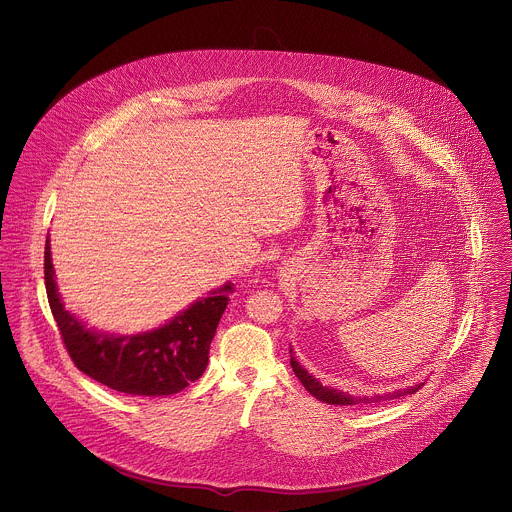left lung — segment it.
I'll use <instances>...</instances> for the list:
<instances>
[{
	"label": "left lung",
	"mask_w": 512,
	"mask_h": 512,
	"mask_svg": "<svg viewBox=\"0 0 512 512\" xmlns=\"http://www.w3.org/2000/svg\"><path fill=\"white\" fill-rule=\"evenodd\" d=\"M294 353H296V351H294V349H292V345H290V365H292V369H294L296 377L302 381V385L308 389V393H312L316 399H320V401H324V403H328V405H361V403H379V401H387V399H397V397H401V395H411V393L419 391V389H421V385H425V381H423V383H415V385L405 387V389H397V391H393V393L371 395V397H367V395H349V393L340 391V389H334V387H326V385H322V383H320V379H316L312 373H308V371L300 365V361L296 359V355H294Z\"/></svg>",
	"instance_id": "left-lung-1"
}]
</instances>
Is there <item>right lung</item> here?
Listing matches in <instances>:
<instances>
[{
	"mask_svg": "<svg viewBox=\"0 0 512 512\" xmlns=\"http://www.w3.org/2000/svg\"><path fill=\"white\" fill-rule=\"evenodd\" d=\"M45 288L53 318L73 363L95 381L129 395H172L196 381L208 365L210 341L234 294L226 282L178 312L167 324L141 334H111L87 328L59 294L45 240Z\"/></svg>",
	"mask_w": 512,
	"mask_h": 512,
	"instance_id": "obj_1",
	"label": "right lung"
}]
</instances>
